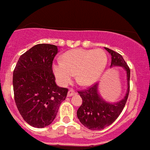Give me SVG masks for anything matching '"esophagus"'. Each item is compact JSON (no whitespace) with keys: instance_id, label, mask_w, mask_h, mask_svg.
<instances>
[{"instance_id":"esophagus-1","label":"esophagus","mask_w":150,"mask_h":150,"mask_svg":"<svg viewBox=\"0 0 150 150\" xmlns=\"http://www.w3.org/2000/svg\"><path fill=\"white\" fill-rule=\"evenodd\" d=\"M74 94H75V91H74L73 89H70V90H69V91H68V93H67L68 96H74Z\"/></svg>"}]
</instances>
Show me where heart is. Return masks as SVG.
Instances as JSON below:
<instances>
[{
	"label": "heart",
	"mask_w": 150,
	"mask_h": 150,
	"mask_svg": "<svg viewBox=\"0 0 150 150\" xmlns=\"http://www.w3.org/2000/svg\"><path fill=\"white\" fill-rule=\"evenodd\" d=\"M107 64L104 50L77 49L64 54L62 62L54 63L52 69L60 85H67L75 80L81 86H90L99 80Z\"/></svg>",
	"instance_id": "1"
}]
</instances>
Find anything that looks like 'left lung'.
<instances>
[{"label":"left lung","mask_w":150,"mask_h":150,"mask_svg":"<svg viewBox=\"0 0 150 150\" xmlns=\"http://www.w3.org/2000/svg\"><path fill=\"white\" fill-rule=\"evenodd\" d=\"M111 55V66L122 67L127 72V90L126 95L117 103H109L99 94L98 83L87 90L78 91L83 100L82 105L76 112L78 119L84 127L91 130H100L111 125L120 116L124 108L129 91L130 70L122 56L117 52L105 47Z\"/></svg>","instance_id":"8db88e82"}]
</instances>
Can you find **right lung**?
I'll return each mask as SVG.
<instances>
[{
  "label": "right lung",
  "instance_id": "add662e5",
  "mask_svg": "<svg viewBox=\"0 0 150 150\" xmlns=\"http://www.w3.org/2000/svg\"><path fill=\"white\" fill-rule=\"evenodd\" d=\"M58 47L33 46L22 54L13 73L14 100L21 117L36 128L47 127L55 119L68 89L55 83L52 64Z\"/></svg>",
  "mask_w": 150,
  "mask_h": 150
}]
</instances>
